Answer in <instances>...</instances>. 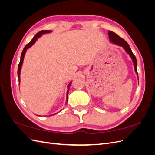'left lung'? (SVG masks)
Returning <instances> with one entry per match:
<instances>
[{
  "label": "left lung",
  "mask_w": 155,
  "mask_h": 155,
  "mask_svg": "<svg viewBox=\"0 0 155 155\" xmlns=\"http://www.w3.org/2000/svg\"><path fill=\"white\" fill-rule=\"evenodd\" d=\"M108 34H109V39L112 43L122 46V47L125 49V50L127 51V53L130 55V57L131 58V59H132L133 61L135 72L138 75V72H137V59H136L135 55L133 54L132 50H131L130 48L129 47V44L127 43V42L124 39L121 38V37L119 35H117L116 33H114L113 31H109V32H108Z\"/></svg>",
  "instance_id": "left-lung-1"
}]
</instances>
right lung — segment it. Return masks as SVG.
Segmentation results:
<instances>
[{"label":"right lung","mask_w":155,"mask_h":155,"mask_svg":"<svg viewBox=\"0 0 155 155\" xmlns=\"http://www.w3.org/2000/svg\"><path fill=\"white\" fill-rule=\"evenodd\" d=\"M51 32L50 30H42V31H40L39 32L37 33V34L36 35H35V36L33 37V39H31V41L29 43H28L26 46L24 48V49H23L22 51V54H21V60H20V63L19 64H18V71H17V74H18V82L20 83V74H21V67H22V63H23V60H24V58H25V53L26 51V50L28 48H29L30 47H31V46L34 45L35 43V42L37 40V39L39 38V37H40L42 35L44 34H48V33H50ZM70 84H71V82H70L69 83V85L68 86V90H67V103L68 101V92H69V89H70ZM54 115V114H53Z\"/></svg>","instance_id":"1"}]
</instances>
